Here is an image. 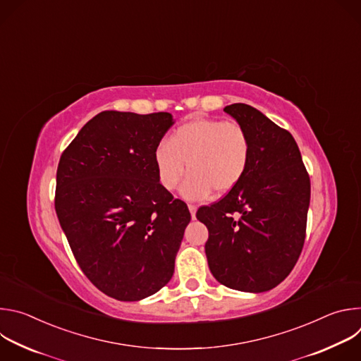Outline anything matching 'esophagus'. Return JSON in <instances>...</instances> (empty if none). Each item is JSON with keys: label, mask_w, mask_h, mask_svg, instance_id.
I'll return each instance as SVG.
<instances>
[{"label": "esophagus", "mask_w": 361, "mask_h": 361, "mask_svg": "<svg viewBox=\"0 0 361 361\" xmlns=\"http://www.w3.org/2000/svg\"><path fill=\"white\" fill-rule=\"evenodd\" d=\"M188 210H190V213H191V217H192V220L195 219V212H197V207L194 204H188Z\"/></svg>", "instance_id": "obj_1"}]
</instances>
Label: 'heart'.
<instances>
[{
	"instance_id": "b5f03b06",
	"label": "heart",
	"mask_w": 361,
	"mask_h": 361,
	"mask_svg": "<svg viewBox=\"0 0 361 361\" xmlns=\"http://www.w3.org/2000/svg\"><path fill=\"white\" fill-rule=\"evenodd\" d=\"M251 159L247 130L235 121L198 118L174 130L154 148V164L161 185H181L185 198H202L212 192H227L244 177Z\"/></svg>"
}]
</instances>
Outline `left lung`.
<instances>
[{"mask_svg":"<svg viewBox=\"0 0 361 361\" xmlns=\"http://www.w3.org/2000/svg\"><path fill=\"white\" fill-rule=\"evenodd\" d=\"M250 137L251 159L226 197L202 205L195 217L209 228L205 255L223 286L263 293L279 286L302 250L310 177L293 135L257 109H224Z\"/></svg>","mask_w":361,"mask_h":361,"instance_id":"obj_1","label":"left lung"}]
</instances>
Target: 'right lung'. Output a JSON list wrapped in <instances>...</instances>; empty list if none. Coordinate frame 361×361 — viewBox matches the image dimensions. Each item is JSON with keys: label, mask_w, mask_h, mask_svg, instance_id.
Segmentation results:
<instances>
[{"label": "right lung", "mask_w": 361, "mask_h": 361, "mask_svg": "<svg viewBox=\"0 0 361 361\" xmlns=\"http://www.w3.org/2000/svg\"><path fill=\"white\" fill-rule=\"evenodd\" d=\"M170 113L102 111L61 154L56 212L87 279L120 301L157 293L173 277L191 216L159 180L154 148Z\"/></svg>", "instance_id": "obj_1"}]
</instances>
